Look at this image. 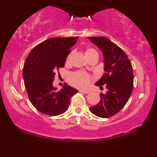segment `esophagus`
<instances>
[{"label":"esophagus","mask_w":157,"mask_h":157,"mask_svg":"<svg viewBox=\"0 0 157 157\" xmlns=\"http://www.w3.org/2000/svg\"><path fill=\"white\" fill-rule=\"evenodd\" d=\"M79 92H81V93H83V94H89V91H84V90H79Z\"/></svg>","instance_id":"obj_1"}]
</instances>
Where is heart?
<instances>
[{"label":"heart","mask_w":157,"mask_h":157,"mask_svg":"<svg viewBox=\"0 0 157 157\" xmlns=\"http://www.w3.org/2000/svg\"><path fill=\"white\" fill-rule=\"evenodd\" d=\"M85 56L86 59H89L90 57L94 55H98V52L95 49L89 48L85 50L84 52ZM71 54H68L66 57V62L68 63L69 60L71 59ZM91 81V76L89 74H86V73L81 72V71H76L74 73H72L68 77V81L69 83L74 86L78 88L81 89H84L89 86L90 84V82Z\"/></svg>","instance_id":"heart-1"}]
</instances>
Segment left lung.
<instances>
[{
    "label": "left lung",
    "mask_w": 157,
    "mask_h": 157,
    "mask_svg": "<svg viewBox=\"0 0 157 157\" xmlns=\"http://www.w3.org/2000/svg\"><path fill=\"white\" fill-rule=\"evenodd\" d=\"M102 51L104 57L105 74L96 86L106 93L100 94L101 100L96 106L90 107L92 113L101 118L117 114L127 103L134 86V76L131 61L124 51L105 37L89 38Z\"/></svg>",
    "instance_id": "left-lung-1"
}]
</instances>
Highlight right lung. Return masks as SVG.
<instances>
[{"instance_id": "right-lung-1", "label": "right lung", "mask_w": 157, "mask_h": 157, "mask_svg": "<svg viewBox=\"0 0 157 157\" xmlns=\"http://www.w3.org/2000/svg\"><path fill=\"white\" fill-rule=\"evenodd\" d=\"M78 36L52 38L32 49L23 65V76L30 101L38 111L58 116L67 111L70 99L78 91L64 83L57 91L53 86L56 71L65 65L70 48Z\"/></svg>"}]
</instances>
